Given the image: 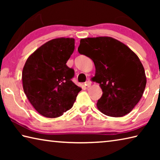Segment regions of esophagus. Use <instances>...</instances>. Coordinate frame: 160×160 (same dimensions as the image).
<instances>
[{
	"mask_svg": "<svg viewBox=\"0 0 160 160\" xmlns=\"http://www.w3.org/2000/svg\"><path fill=\"white\" fill-rule=\"evenodd\" d=\"M85 85L88 87V88H90V87L91 86V81L90 80H88L86 81V82H85Z\"/></svg>",
	"mask_w": 160,
	"mask_h": 160,
	"instance_id": "esophagus-1",
	"label": "esophagus"
}]
</instances>
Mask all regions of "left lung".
Here are the masks:
<instances>
[{
	"instance_id": "1",
	"label": "left lung",
	"mask_w": 160,
	"mask_h": 160,
	"mask_svg": "<svg viewBox=\"0 0 160 160\" xmlns=\"http://www.w3.org/2000/svg\"><path fill=\"white\" fill-rule=\"evenodd\" d=\"M80 54L93 61L95 75L102 96L98 109L112 117L131 112L144 92L146 75L139 58L123 43L109 37L85 38L78 48Z\"/></svg>"
}]
</instances>
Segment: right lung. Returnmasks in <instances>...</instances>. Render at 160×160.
<instances>
[{
    "label": "right lung",
    "instance_id": "obj_1",
    "mask_svg": "<svg viewBox=\"0 0 160 160\" xmlns=\"http://www.w3.org/2000/svg\"><path fill=\"white\" fill-rule=\"evenodd\" d=\"M74 49L73 38L51 39L31 54L23 68L25 94L45 117L57 118L71 109L82 90L72 82L74 70L66 65Z\"/></svg>",
    "mask_w": 160,
    "mask_h": 160
}]
</instances>
